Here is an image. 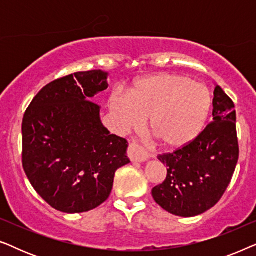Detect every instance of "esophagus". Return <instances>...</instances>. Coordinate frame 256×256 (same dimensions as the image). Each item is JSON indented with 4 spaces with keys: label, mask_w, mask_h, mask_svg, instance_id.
<instances>
[{
    "label": "esophagus",
    "mask_w": 256,
    "mask_h": 256,
    "mask_svg": "<svg viewBox=\"0 0 256 256\" xmlns=\"http://www.w3.org/2000/svg\"><path fill=\"white\" fill-rule=\"evenodd\" d=\"M127 155L132 162H144L149 158V154L146 152L144 148L134 141L129 143Z\"/></svg>",
    "instance_id": "34e87169"
}]
</instances>
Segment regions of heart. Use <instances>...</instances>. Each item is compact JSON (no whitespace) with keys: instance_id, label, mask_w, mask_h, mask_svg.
I'll return each instance as SVG.
<instances>
[{"instance_id":"b5f03b06","label":"heart","mask_w":256,"mask_h":256,"mask_svg":"<svg viewBox=\"0 0 256 256\" xmlns=\"http://www.w3.org/2000/svg\"><path fill=\"white\" fill-rule=\"evenodd\" d=\"M108 104L124 129L138 128L150 118L154 138L164 148L176 150L190 144L204 129L212 96L205 85L188 76L157 73L138 79L129 94L114 90Z\"/></svg>"}]
</instances>
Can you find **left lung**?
Wrapping results in <instances>:
<instances>
[{
	"instance_id": "8db88e82",
	"label": "left lung",
	"mask_w": 256,
	"mask_h": 256,
	"mask_svg": "<svg viewBox=\"0 0 256 256\" xmlns=\"http://www.w3.org/2000/svg\"><path fill=\"white\" fill-rule=\"evenodd\" d=\"M213 121L190 144L157 156L166 177L152 194L171 214L194 216L213 208L225 194L239 160L236 113L230 98L216 86Z\"/></svg>"
}]
</instances>
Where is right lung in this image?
<instances>
[{
    "mask_svg": "<svg viewBox=\"0 0 256 256\" xmlns=\"http://www.w3.org/2000/svg\"><path fill=\"white\" fill-rule=\"evenodd\" d=\"M108 87L101 70L76 72L42 88L22 122V163L48 205L82 213L106 202L114 174L130 160L127 140L110 134L90 99Z\"/></svg>",
    "mask_w": 256,
    "mask_h": 256,
    "instance_id": "add662e5",
    "label": "right lung"
}]
</instances>
